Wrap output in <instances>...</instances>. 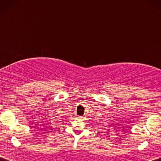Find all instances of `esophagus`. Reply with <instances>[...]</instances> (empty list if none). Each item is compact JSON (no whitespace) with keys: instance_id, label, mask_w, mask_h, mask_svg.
I'll list each match as a JSON object with an SVG mask.
<instances>
[{"instance_id":"esophagus-1","label":"esophagus","mask_w":161,"mask_h":161,"mask_svg":"<svg viewBox=\"0 0 161 161\" xmlns=\"http://www.w3.org/2000/svg\"><path fill=\"white\" fill-rule=\"evenodd\" d=\"M79 119H82L83 118V117H82V116H78V117H77Z\"/></svg>"}]
</instances>
